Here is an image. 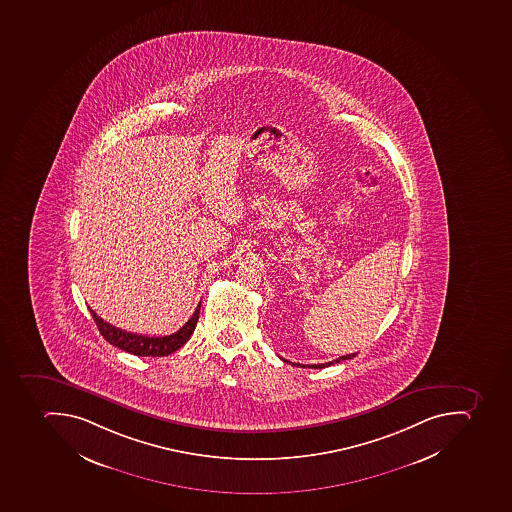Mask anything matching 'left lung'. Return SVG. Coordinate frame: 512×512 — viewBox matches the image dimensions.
I'll return each mask as SVG.
<instances>
[{
    "label": "left lung",
    "mask_w": 512,
    "mask_h": 512,
    "mask_svg": "<svg viewBox=\"0 0 512 512\" xmlns=\"http://www.w3.org/2000/svg\"><path fill=\"white\" fill-rule=\"evenodd\" d=\"M353 356H356V353H350V355L340 356V358H337V360L329 361V363L310 364V366H308V368H315V369L326 368V366H331V364L340 363V361H344V360H350V358H353ZM284 361H286V360H284ZM286 363H287V361H286ZM289 363H291V361H289ZM295 364H297V363H292V366H295ZM297 366H300V364H297Z\"/></svg>",
    "instance_id": "8db88e82"
}]
</instances>
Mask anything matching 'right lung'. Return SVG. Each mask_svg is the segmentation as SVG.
Segmentation results:
<instances>
[{
    "label": "right lung",
    "mask_w": 512,
    "mask_h": 512,
    "mask_svg": "<svg viewBox=\"0 0 512 512\" xmlns=\"http://www.w3.org/2000/svg\"><path fill=\"white\" fill-rule=\"evenodd\" d=\"M199 311H201V303L197 305L193 316L188 319V323L184 324L183 328L173 332L170 336L151 337L141 336V334H131V332L115 328L112 324L106 323L103 318H99L95 311L90 308L91 316L95 319L96 326H98L101 336H103L109 344L114 345V347L136 356H167L170 355V353L176 352L178 348L183 347V345L188 342L189 337H191L194 329H196Z\"/></svg>",
    "instance_id": "obj_1"
}]
</instances>
